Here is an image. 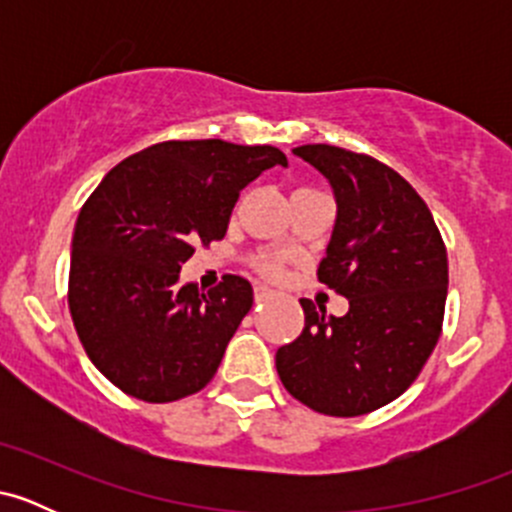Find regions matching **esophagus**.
<instances>
[{
	"mask_svg": "<svg viewBox=\"0 0 512 512\" xmlns=\"http://www.w3.org/2000/svg\"><path fill=\"white\" fill-rule=\"evenodd\" d=\"M272 289L265 287V285H255V302H265V299L272 297Z\"/></svg>",
	"mask_w": 512,
	"mask_h": 512,
	"instance_id": "1",
	"label": "esophagus"
}]
</instances>
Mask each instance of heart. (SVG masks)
I'll return each instance as SVG.
<instances>
[{
	"label": "heart",
	"instance_id": "b5f03b06",
	"mask_svg": "<svg viewBox=\"0 0 512 512\" xmlns=\"http://www.w3.org/2000/svg\"><path fill=\"white\" fill-rule=\"evenodd\" d=\"M260 270L267 272V275H272V277L280 275V265H277V262H262Z\"/></svg>",
	"mask_w": 512,
	"mask_h": 512
}]
</instances>
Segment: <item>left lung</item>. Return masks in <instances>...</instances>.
<instances>
[{"label": "left lung", "instance_id": "8db88e82", "mask_svg": "<svg viewBox=\"0 0 512 512\" xmlns=\"http://www.w3.org/2000/svg\"><path fill=\"white\" fill-rule=\"evenodd\" d=\"M292 153L332 185L337 220L317 277L349 299V312L332 317L299 299L304 329L277 349V374L319 414H369L414 384L441 337L446 245L421 195L389 165L327 143Z\"/></svg>", "mask_w": 512, "mask_h": 512}]
</instances>
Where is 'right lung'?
Instances as JSON below:
<instances>
[{
	"mask_svg": "<svg viewBox=\"0 0 512 512\" xmlns=\"http://www.w3.org/2000/svg\"><path fill=\"white\" fill-rule=\"evenodd\" d=\"M272 165L275 146L165 141L121 160L81 208L71 240L69 309L94 366L148 404L203 389L252 307V285H180L195 242L223 240L240 190Z\"/></svg>",
	"mask_w": 512,
	"mask_h": 512,
	"instance_id": "add662e5",
	"label": "right lung"
}]
</instances>
